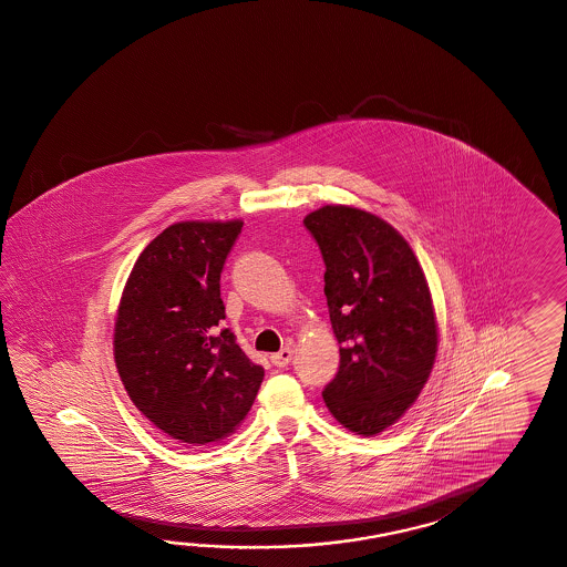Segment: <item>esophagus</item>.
I'll return each mask as SVG.
<instances>
[{
	"label": "esophagus",
	"instance_id": "1",
	"mask_svg": "<svg viewBox=\"0 0 567 567\" xmlns=\"http://www.w3.org/2000/svg\"><path fill=\"white\" fill-rule=\"evenodd\" d=\"M292 359V349L289 347H285V349H280V351L275 352L272 357H270V361L275 363L276 368H287L289 363H291Z\"/></svg>",
	"mask_w": 567,
	"mask_h": 567
}]
</instances>
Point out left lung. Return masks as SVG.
I'll return each mask as SVG.
<instances>
[{
  "mask_svg": "<svg viewBox=\"0 0 567 567\" xmlns=\"http://www.w3.org/2000/svg\"><path fill=\"white\" fill-rule=\"evenodd\" d=\"M320 245L323 292L340 344L328 411L357 435H378L413 406L437 352V322L416 256L392 225L351 206L306 216Z\"/></svg>",
  "mask_w": 567,
  "mask_h": 567,
  "instance_id": "8db88e82",
  "label": "left lung"
}]
</instances>
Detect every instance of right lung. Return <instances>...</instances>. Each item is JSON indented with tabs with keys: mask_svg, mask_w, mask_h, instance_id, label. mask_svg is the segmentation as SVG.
<instances>
[{
	"mask_svg": "<svg viewBox=\"0 0 567 567\" xmlns=\"http://www.w3.org/2000/svg\"><path fill=\"white\" fill-rule=\"evenodd\" d=\"M241 220L175 223L144 247L125 282L113 352L140 413L182 444L220 442L249 413L264 369L225 320L220 272Z\"/></svg>",
	"mask_w": 567,
	"mask_h": 567,
	"instance_id": "right-lung-1",
	"label": "right lung"
}]
</instances>
